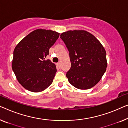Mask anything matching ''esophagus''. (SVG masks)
I'll use <instances>...</instances> for the list:
<instances>
[{"label":"esophagus","instance_id":"esophagus-1","mask_svg":"<svg viewBox=\"0 0 128 128\" xmlns=\"http://www.w3.org/2000/svg\"><path fill=\"white\" fill-rule=\"evenodd\" d=\"M56 65H57V66H58V68H60V62L57 63V64H56Z\"/></svg>","mask_w":128,"mask_h":128}]
</instances>
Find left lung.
Wrapping results in <instances>:
<instances>
[{
    "instance_id": "1",
    "label": "left lung",
    "mask_w": 128,
    "mask_h": 128,
    "mask_svg": "<svg viewBox=\"0 0 128 128\" xmlns=\"http://www.w3.org/2000/svg\"><path fill=\"white\" fill-rule=\"evenodd\" d=\"M60 38L69 52L68 81L80 90H88L100 80L107 66L106 52L100 42L86 30H69Z\"/></svg>"
}]
</instances>
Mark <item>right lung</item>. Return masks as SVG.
<instances>
[{
    "mask_svg": "<svg viewBox=\"0 0 128 128\" xmlns=\"http://www.w3.org/2000/svg\"><path fill=\"white\" fill-rule=\"evenodd\" d=\"M60 36L51 30L36 29L28 34L15 48L12 68L20 84L33 92L45 90L52 84L56 72L49 60V49Z\"/></svg>",
    "mask_w": 128,
    "mask_h": 128,
    "instance_id": "right-lung-1",
    "label": "right lung"
}]
</instances>
